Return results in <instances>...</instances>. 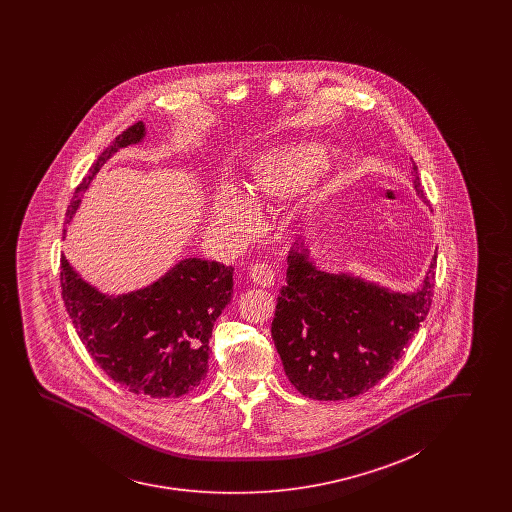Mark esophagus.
<instances>
[{"label":"esophagus","instance_id":"esophagus-1","mask_svg":"<svg viewBox=\"0 0 512 512\" xmlns=\"http://www.w3.org/2000/svg\"><path fill=\"white\" fill-rule=\"evenodd\" d=\"M249 278L259 287H272L276 274L268 264L257 263L249 268Z\"/></svg>","mask_w":512,"mask_h":512}]
</instances>
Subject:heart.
<instances>
[{
	"label": "heart",
	"mask_w": 512,
	"mask_h": 512,
	"mask_svg": "<svg viewBox=\"0 0 512 512\" xmlns=\"http://www.w3.org/2000/svg\"><path fill=\"white\" fill-rule=\"evenodd\" d=\"M330 154L323 142H289L263 150L248 161L249 192L266 204L291 201L325 171ZM250 196L240 187L217 189L212 221L219 233L231 240H246L259 229L261 210Z\"/></svg>",
	"instance_id": "1"
}]
</instances>
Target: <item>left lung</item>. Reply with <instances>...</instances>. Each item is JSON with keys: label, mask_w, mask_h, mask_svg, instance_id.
<instances>
[{"label": "left lung", "mask_w": 512, "mask_h": 512, "mask_svg": "<svg viewBox=\"0 0 512 512\" xmlns=\"http://www.w3.org/2000/svg\"><path fill=\"white\" fill-rule=\"evenodd\" d=\"M413 186L422 202L417 165ZM434 253L413 291H394L353 272H328L295 242L287 255L272 321L283 370L293 387L311 400H347L375 387L402 357L434 295Z\"/></svg>", "instance_id": "8db88e82"}]
</instances>
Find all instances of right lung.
<instances>
[{
    "label": "right lung",
    "instance_id": "right-lung-1",
    "mask_svg": "<svg viewBox=\"0 0 512 512\" xmlns=\"http://www.w3.org/2000/svg\"><path fill=\"white\" fill-rule=\"evenodd\" d=\"M144 137L146 125H131L97 157L67 208V223L101 167ZM60 268L63 302L78 338L114 383L150 398H178L201 385L212 328L233 298V266L187 257L154 283L122 295L99 291L65 255Z\"/></svg>",
    "mask_w": 512,
    "mask_h": 512
}]
</instances>
